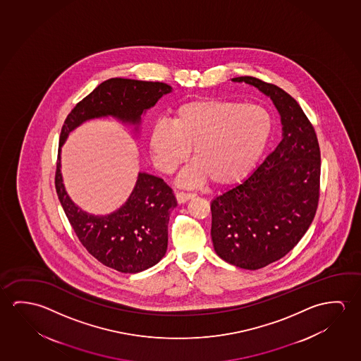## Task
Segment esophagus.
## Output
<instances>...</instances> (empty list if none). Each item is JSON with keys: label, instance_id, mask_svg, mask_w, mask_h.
I'll return each mask as SVG.
<instances>
[{"label": "esophagus", "instance_id": "obj_1", "mask_svg": "<svg viewBox=\"0 0 361 361\" xmlns=\"http://www.w3.org/2000/svg\"><path fill=\"white\" fill-rule=\"evenodd\" d=\"M193 197H195V195H192V193H184V192H178V193H176V198H177V202L179 204L185 203L187 200H192Z\"/></svg>", "mask_w": 361, "mask_h": 361}]
</instances>
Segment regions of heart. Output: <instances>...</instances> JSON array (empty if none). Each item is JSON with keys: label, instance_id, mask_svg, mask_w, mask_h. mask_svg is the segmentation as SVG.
Masks as SVG:
<instances>
[{"label": "heart", "instance_id": "1", "mask_svg": "<svg viewBox=\"0 0 361 361\" xmlns=\"http://www.w3.org/2000/svg\"><path fill=\"white\" fill-rule=\"evenodd\" d=\"M267 110L228 99L193 100L178 106L172 121L152 128L149 149L161 172L171 174L188 159L195 161L179 176L184 185L211 179L235 183L256 166L272 134Z\"/></svg>", "mask_w": 361, "mask_h": 361}]
</instances>
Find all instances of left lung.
<instances>
[{
	"instance_id": "8db88e82",
	"label": "left lung",
	"mask_w": 361,
	"mask_h": 361,
	"mask_svg": "<svg viewBox=\"0 0 361 361\" xmlns=\"http://www.w3.org/2000/svg\"><path fill=\"white\" fill-rule=\"evenodd\" d=\"M269 97L282 137L262 164L211 202L213 247L226 262L262 269L286 256L312 224L319 202L320 148L298 102L279 86L240 76Z\"/></svg>"
}]
</instances>
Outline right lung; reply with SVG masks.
I'll return each instance as SVG.
<instances>
[{
	"label": "right lung",
	"mask_w": 361,
	"mask_h": 361,
	"mask_svg": "<svg viewBox=\"0 0 361 361\" xmlns=\"http://www.w3.org/2000/svg\"><path fill=\"white\" fill-rule=\"evenodd\" d=\"M172 86L159 81L114 78L95 87L68 115L60 134L55 185L71 227L90 255L110 269L137 274L158 264L168 247V224L177 200L164 180L137 173L128 200L109 214H92L75 204L63 184L61 148L70 133L85 121L114 118L130 128L135 139L147 110L153 108Z\"/></svg>",
	"instance_id": "1"
}]
</instances>
